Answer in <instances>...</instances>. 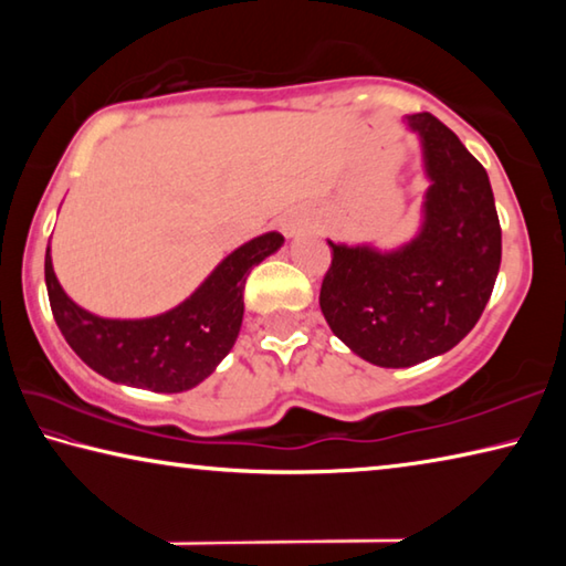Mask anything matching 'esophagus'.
<instances>
[{
    "mask_svg": "<svg viewBox=\"0 0 566 566\" xmlns=\"http://www.w3.org/2000/svg\"><path fill=\"white\" fill-rule=\"evenodd\" d=\"M296 232H300V229H296V224H292V222H286L284 224V237H296Z\"/></svg>",
    "mask_w": 566,
    "mask_h": 566,
    "instance_id": "esophagus-1",
    "label": "esophagus"
}]
</instances>
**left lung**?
<instances>
[{
	"label": "left lung",
	"mask_w": 566,
	"mask_h": 566,
	"mask_svg": "<svg viewBox=\"0 0 566 566\" xmlns=\"http://www.w3.org/2000/svg\"><path fill=\"white\" fill-rule=\"evenodd\" d=\"M429 187L419 232L397 249L332 242L319 306L369 364L411 367L457 347L482 317L502 262V227L484 167L429 112L407 114Z\"/></svg>",
	"instance_id": "8db88e82"
}]
</instances>
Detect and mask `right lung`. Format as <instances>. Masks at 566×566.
<instances>
[{
    "label": "right lung",
    "instance_id": "add662e5",
    "mask_svg": "<svg viewBox=\"0 0 566 566\" xmlns=\"http://www.w3.org/2000/svg\"><path fill=\"white\" fill-rule=\"evenodd\" d=\"M282 244L280 232L249 239L185 302L145 319H107L82 310L62 290L46 247V294L66 344L97 375L117 385L177 395L205 381L234 347L244 317L247 274Z\"/></svg>",
    "mask_w": 566,
    "mask_h": 566
}]
</instances>
